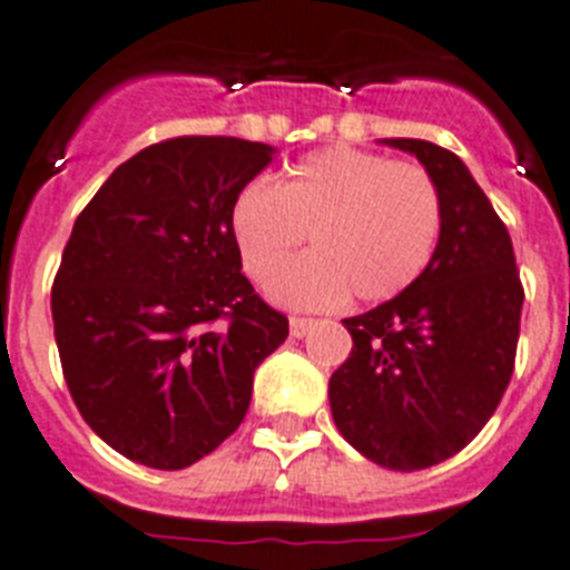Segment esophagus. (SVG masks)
Listing matches in <instances>:
<instances>
[{"mask_svg": "<svg viewBox=\"0 0 570 570\" xmlns=\"http://www.w3.org/2000/svg\"><path fill=\"white\" fill-rule=\"evenodd\" d=\"M313 318H304V315H293L289 318V336L293 338H304L313 330Z\"/></svg>", "mask_w": 570, "mask_h": 570, "instance_id": "esophagus-1", "label": "esophagus"}]
</instances>
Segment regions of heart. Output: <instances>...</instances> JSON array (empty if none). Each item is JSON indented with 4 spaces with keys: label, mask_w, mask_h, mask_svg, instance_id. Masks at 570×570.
Masks as SVG:
<instances>
[{
    "label": "heart",
    "mask_w": 570,
    "mask_h": 570,
    "mask_svg": "<svg viewBox=\"0 0 570 570\" xmlns=\"http://www.w3.org/2000/svg\"><path fill=\"white\" fill-rule=\"evenodd\" d=\"M243 272L263 284L311 234L314 252L269 284L277 304L333 307L347 295L380 304L409 289L432 263L443 203L429 170L356 147H327L277 188L248 181L232 203Z\"/></svg>",
    "instance_id": "heart-1"
}]
</instances>
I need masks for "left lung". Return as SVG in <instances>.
Listing matches in <instances>:
<instances>
[{
	"label": "left lung",
	"instance_id": "left-lung-1",
	"mask_svg": "<svg viewBox=\"0 0 570 570\" xmlns=\"http://www.w3.org/2000/svg\"><path fill=\"white\" fill-rule=\"evenodd\" d=\"M417 156L440 190L429 269L396 298L344 318L351 356L330 376V411L367 461L414 472L458 455L499 409L515 365L524 289L513 240L452 150L382 138Z\"/></svg>",
	"mask_w": 570,
	"mask_h": 570
}]
</instances>
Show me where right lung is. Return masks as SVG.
Instances as JSON below:
<instances>
[{
	"mask_svg": "<svg viewBox=\"0 0 570 570\" xmlns=\"http://www.w3.org/2000/svg\"><path fill=\"white\" fill-rule=\"evenodd\" d=\"M272 153L167 138L115 167L75 219L51 286L57 351L83 420L130 461L185 470L214 452L289 336L240 272L228 223Z\"/></svg>",
	"mask_w": 570,
	"mask_h": 570,
	"instance_id": "1",
	"label": "right lung"
}]
</instances>
